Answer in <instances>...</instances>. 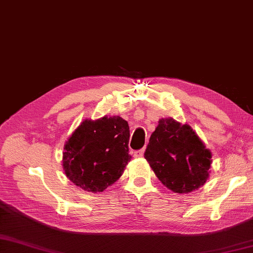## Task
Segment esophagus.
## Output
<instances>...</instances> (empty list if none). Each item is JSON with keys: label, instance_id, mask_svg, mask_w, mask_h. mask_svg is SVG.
<instances>
[{"label": "esophagus", "instance_id": "obj_1", "mask_svg": "<svg viewBox=\"0 0 253 253\" xmlns=\"http://www.w3.org/2000/svg\"><path fill=\"white\" fill-rule=\"evenodd\" d=\"M133 157L135 158H142L143 157V150H137L133 152Z\"/></svg>", "mask_w": 253, "mask_h": 253}]
</instances>
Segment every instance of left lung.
I'll return each mask as SVG.
<instances>
[{
    "label": "left lung",
    "mask_w": 253,
    "mask_h": 253,
    "mask_svg": "<svg viewBox=\"0 0 253 253\" xmlns=\"http://www.w3.org/2000/svg\"><path fill=\"white\" fill-rule=\"evenodd\" d=\"M144 158L160 181L176 193H189L209 177L211 152L191 129L173 118L159 122Z\"/></svg>",
    "instance_id": "obj_1"
}]
</instances>
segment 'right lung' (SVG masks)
<instances>
[{
    "instance_id": "right-lung-1",
    "label": "right lung",
    "mask_w": 253,
    "mask_h": 253,
    "mask_svg": "<svg viewBox=\"0 0 253 253\" xmlns=\"http://www.w3.org/2000/svg\"><path fill=\"white\" fill-rule=\"evenodd\" d=\"M129 126L120 116L84 121L66 142L63 168L75 185L100 192L120 178L129 162Z\"/></svg>"
}]
</instances>
